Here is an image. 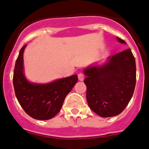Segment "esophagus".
Masks as SVG:
<instances>
[{
    "label": "esophagus",
    "instance_id": "34e87169",
    "mask_svg": "<svg viewBox=\"0 0 149 149\" xmlns=\"http://www.w3.org/2000/svg\"><path fill=\"white\" fill-rule=\"evenodd\" d=\"M78 79L79 81H83L84 79V75L82 73H78Z\"/></svg>",
    "mask_w": 149,
    "mask_h": 149
}]
</instances>
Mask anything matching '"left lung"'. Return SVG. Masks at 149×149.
I'll list each match as a JSON object with an SVG mask.
<instances>
[{
    "instance_id": "1",
    "label": "left lung",
    "mask_w": 149,
    "mask_h": 149,
    "mask_svg": "<svg viewBox=\"0 0 149 149\" xmlns=\"http://www.w3.org/2000/svg\"><path fill=\"white\" fill-rule=\"evenodd\" d=\"M118 41L126 44L116 37ZM87 76L88 104L102 117L120 114L133 96L136 85V62L131 49L108 58L102 66L90 67L84 70Z\"/></svg>"
}]
</instances>
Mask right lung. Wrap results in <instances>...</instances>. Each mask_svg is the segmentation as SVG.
Instances as JSON below:
<instances>
[{"label":"right lung","instance_id":"right-lung-1","mask_svg":"<svg viewBox=\"0 0 149 149\" xmlns=\"http://www.w3.org/2000/svg\"><path fill=\"white\" fill-rule=\"evenodd\" d=\"M26 46L20 50L15 65L13 86L16 98L29 116L36 120H49L60 111L65 97L77 82L78 76L73 75L44 84L29 82L24 74L23 66Z\"/></svg>","mask_w":149,"mask_h":149}]
</instances>
